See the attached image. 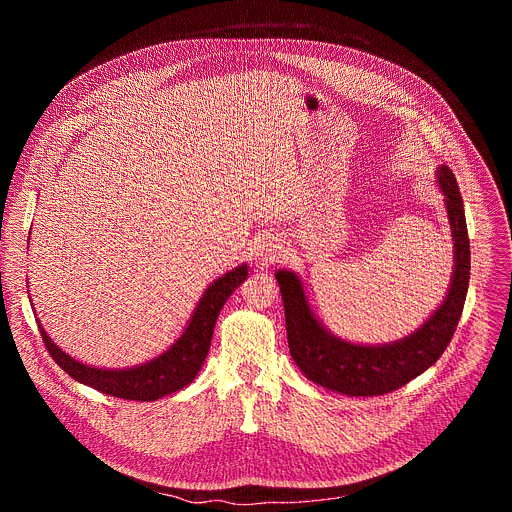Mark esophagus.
<instances>
[{"instance_id":"1","label":"esophagus","mask_w":512,"mask_h":512,"mask_svg":"<svg viewBox=\"0 0 512 512\" xmlns=\"http://www.w3.org/2000/svg\"><path fill=\"white\" fill-rule=\"evenodd\" d=\"M281 253V245L277 241H271V239H263L255 253H253V261L257 267H267L269 263H273Z\"/></svg>"}]
</instances>
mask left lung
<instances>
[{"instance_id": "obj_1", "label": "left lung", "mask_w": 512, "mask_h": 512, "mask_svg": "<svg viewBox=\"0 0 512 512\" xmlns=\"http://www.w3.org/2000/svg\"><path fill=\"white\" fill-rule=\"evenodd\" d=\"M454 241V267L448 294L433 314L409 336L387 344H356L334 336L310 308L298 273L279 269L289 354L312 383L348 395L391 393L427 371L448 348L460 322L470 281V239L458 182L448 166L437 168Z\"/></svg>"}]
</instances>
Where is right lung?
<instances>
[{
  "mask_svg": "<svg viewBox=\"0 0 512 512\" xmlns=\"http://www.w3.org/2000/svg\"><path fill=\"white\" fill-rule=\"evenodd\" d=\"M245 279L247 263L214 279L206 287L178 340L156 358L127 369H99L91 367V364H83L81 360L72 358L62 348H58V344H54V340L42 328L40 320L36 322L46 350L56 360L58 367L75 381L119 399L156 401L184 389L196 379L210 348L216 318L233 291Z\"/></svg>",
  "mask_w": 512,
  "mask_h": 512,
  "instance_id": "right-lung-1",
  "label": "right lung"
}]
</instances>
